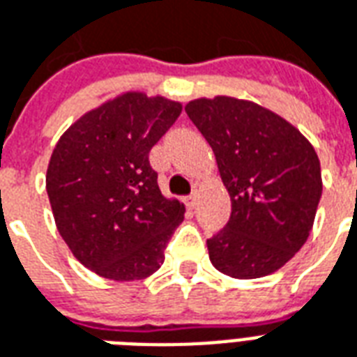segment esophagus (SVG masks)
I'll use <instances>...</instances> for the list:
<instances>
[{"instance_id": "obj_1", "label": "esophagus", "mask_w": 357, "mask_h": 357, "mask_svg": "<svg viewBox=\"0 0 357 357\" xmlns=\"http://www.w3.org/2000/svg\"><path fill=\"white\" fill-rule=\"evenodd\" d=\"M185 202H187V206H189V208H195V206H197V192H191V195H189V197H187L185 199Z\"/></svg>"}]
</instances>
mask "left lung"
I'll use <instances>...</instances> for the list:
<instances>
[{
  "label": "left lung",
  "instance_id": "8db88e82",
  "mask_svg": "<svg viewBox=\"0 0 357 357\" xmlns=\"http://www.w3.org/2000/svg\"><path fill=\"white\" fill-rule=\"evenodd\" d=\"M185 112L212 145L231 197V219L208 240L219 273L252 280L286 265L312 231L321 170L312 144L263 105L232 96L197 98Z\"/></svg>",
  "mask_w": 357,
  "mask_h": 357
}]
</instances>
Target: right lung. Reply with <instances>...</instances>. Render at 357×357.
I'll return each instance as SVG.
<instances>
[{
	"label": "right lung",
	"mask_w": 357,
	"mask_h": 357,
	"mask_svg": "<svg viewBox=\"0 0 357 357\" xmlns=\"http://www.w3.org/2000/svg\"><path fill=\"white\" fill-rule=\"evenodd\" d=\"M179 113L165 96L123 92L79 117L52 151L47 195L56 229L102 278L144 280L165 263L185 204L160 192L149 151Z\"/></svg>",
	"instance_id": "right-lung-1"
}]
</instances>
